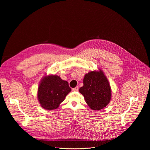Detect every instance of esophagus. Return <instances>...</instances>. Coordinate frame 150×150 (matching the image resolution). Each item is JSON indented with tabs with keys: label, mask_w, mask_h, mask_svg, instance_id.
<instances>
[{
	"label": "esophagus",
	"mask_w": 150,
	"mask_h": 150,
	"mask_svg": "<svg viewBox=\"0 0 150 150\" xmlns=\"http://www.w3.org/2000/svg\"><path fill=\"white\" fill-rule=\"evenodd\" d=\"M78 90H79V87H76L75 88H72V91H78Z\"/></svg>",
	"instance_id": "1"
}]
</instances>
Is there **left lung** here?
Segmentation results:
<instances>
[{
	"label": "left lung",
	"mask_w": 150,
	"mask_h": 150,
	"mask_svg": "<svg viewBox=\"0 0 150 150\" xmlns=\"http://www.w3.org/2000/svg\"><path fill=\"white\" fill-rule=\"evenodd\" d=\"M83 83V86L79 91L90 108L98 110L108 105L111 99V88L108 79L101 69L85 74Z\"/></svg>",
	"instance_id": "1"
}]
</instances>
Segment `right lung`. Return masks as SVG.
I'll return each instance as SVG.
<instances>
[{"instance_id": "obj_1", "label": "right lung", "mask_w": 150, "mask_h": 150, "mask_svg": "<svg viewBox=\"0 0 150 150\" xmlns=\"http://www.w3.org/2000/svg\"><path fill=\"white\" fill-rule=\"evenodd\" d=\"M71 91L68 82L57 75L45 76L38 88V100L41 107L46 110L57 109Z\"/></svg>"}]
</instances>
